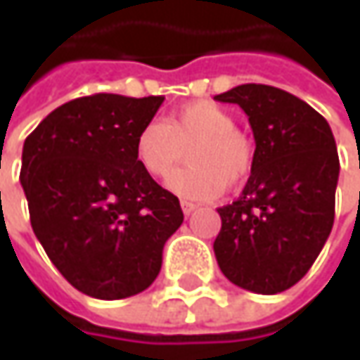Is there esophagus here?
<instances>
[{
    "label": "esophagus",
    "instance_id": "esophagus-1",
    "mask_svg": "<svg viewBox=\"0 0 360 360\" xmlns=\"http://www.w3.org/2000/svg\"><path fill=\"white\" fill-rule=\"evenodd\" d=\"M180 206H182V212H184L186 216H190L194 210H196V204H192V202H188V200L180 202Z\"/></svg>",
    "mask_w": 360,
    "mask_h": 360
}]
</instances>
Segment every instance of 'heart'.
<instances>
[{"label":"heart","mask_w":360,"mask_h":360,"mask_svg":"<svg viewBox=\"0 0 360 360\" xmlns=\"http://www.w3.org/2000/svg\"><path fill=\"white\" fill-rule=\"evenodd\" d=\"M186 168L174 172L166 186L190 200H210L224 188L238 186L255 166V148L236 130L232 114L212 102L180 105L166 122L152 120L136 136V160L152 178H164L184 158Z\"/></svg>","instance_id":"heart-1"}]
</instances>
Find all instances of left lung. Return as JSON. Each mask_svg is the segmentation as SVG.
Here are the masks:
<instances>
[{
  "label": "left lung",
  "instance_id": "1",
  "mask_svg": "<svg viewBox=\"0 0 360 360\" xmlns=\"http://www.w3.org/2000/svg\"><path fill=\"white\" fill-rule=\"evenodd\" d=\"M214 100L240 105L256 142L238 200L218 208V266L244 290L283 292L309 272L333 230L335 136L314 108L272 86L242 84Z\"/></svg>",
  "mask_w": 360,
  "mask_h": 360
}]
</instances>
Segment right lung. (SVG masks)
Instances as JSON below:
<instances>
[{
	"label": "right lung",
	"instance_id": "1",
	"mask_svg": "<svg viewBox=\"0 0 360 360\" xmlns=\"http://www.w3.org/2000/svg\"><path fill=\"white\" fill-rule=\"evenodd\" d=\"M162 96L94 94L56 108L23 142L20 182L37 240L62 276L102 300L146 290L184 214L136 160Z\"/></svg>",
	"mask_w": 360,
	"mask_h": 360
}]
</instances>
